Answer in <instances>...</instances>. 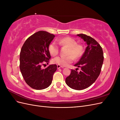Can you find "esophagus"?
Wrapping results in <instances>:
<instances>
[{"label":"esophagus","mask_w":120,"mask_h":120,"mask_svg":"<svg viewBox=\"0 0 120 120\" xmlns=\"http://www.w3.org/2000/svg\"><path fill=\"white\" fill-rule=\"evenodd\" d=\"M63 68V67H61V66H60V65H57V68L58 69H59V68Z\"/></svg>","instance_id":"34e87169"}]
</instances>
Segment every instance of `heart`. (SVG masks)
Returning <instances> with one entry per match:
<instances>
[{"label": "heart", "mask_w": 120, "mask_h": 120, "mask_svg": "<svg viewBox=\"0 0 120 120\" xmlns=\"http://www.w3.org/2000/svg\"><path fill=\"white\" fill-rule=\"evenodd\" d=\"M56 41L61 46H67L68 48L67 56H59L53 59L52 62L57 65L64 67L71 63L75 59H78L83 53V46L78 44L77 41L71 37H64L58 38ZM49 53L52 56L57 55L59 52V48L55 42L50 43L48 47Z\"/></svg>", "instance_id": "b5f03b06"}]
</instances>
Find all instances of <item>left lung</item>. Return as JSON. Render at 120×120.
I'll return each mask as SVG.
<instances>
[{
    "mask_svg": "<svg viewBox=\"0 0 120 120\" xmlns=\"http://www.w3.org/2000/svg\"><path fill=\"white\" fill-rule=\"evenodd\" d=\"M87 45L81 59L74 66L81 68V71L71 70L66 79L67 85L72 89L82 90L88 88L99 77L104 61L102 48L95 39L84 34H77Z\"/></svg>",
    "mask_w": 120,
    "mask_h": 120,
    "instance_id": "left-lung-1",
    "label": "left lung"
}]
</instances>
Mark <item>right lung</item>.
Here are the masks:
<instances>
[{
	"label": "right lung",
	"instance_id": "obj_1",
	"mask_svg": "<svg viewBox=\"0 0 120 120\" xmlns=\"http://www.w3.org/2000/svg\"><path fill=\"white\" fill-rule=\"evenodd\" d=\"M55 35L45 31H39L25 41L20 52L19 68L27 84L32 89L43 90L52 83L53 75L56 71V64L42 69L48 64L50 55L48 47Z\"/></svg>",
	"mask_w": 120,
	"mask_h": 120
}]
</instances>
